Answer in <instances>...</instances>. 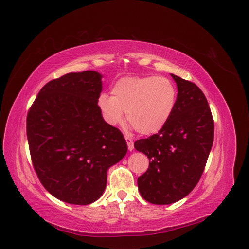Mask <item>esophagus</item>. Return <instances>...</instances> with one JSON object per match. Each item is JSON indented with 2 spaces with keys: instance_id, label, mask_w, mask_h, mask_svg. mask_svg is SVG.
I'll return each instance as SVG.
<instances>
[{
  "instance_id": "1",
  "label": "esophagus",
  "mask_w": 249,
  "mask_h": 249,
  "mask_svg": "<svg viewBox=\"0 0 249 249\" xmlns=\"http://www.w3.org/2000/svg\"><path fill=\"white\" fill-rule=\"evenodd\" d=\"M125 138V141L127 143V148H129L130 152H132V150L134 149V143H133V140L130 138V137H124Z\"/></svg>"
}]
</instances>
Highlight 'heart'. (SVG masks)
<instances>
[{
	"label": "heart",
	"instance_id": "heart-1",
	"mask_svg": "<svg viewBox=\"0 0 249 249\" xmlns=\"http://www.w3.org/2000/svg\"><path fill=\"white\" fill-rule=\"evenodd\" d=\"M112 96L101 93L97 107L111 126L127 122L142 135L160 132L171 118L177 105V89L164 77H124L112 86Z\"/></svg>",
	"mask_w": 249,
	"mask_h": 249
}]
</instances>
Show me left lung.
<instances>
[{
  "label": "left lung",
  "mask_w": 249,
  "mask_h": 249,
  "mask_svg": "<svg viewBox=\"0 0 249 249\" xmlns=\"http://www.w3.org/2000/svg\"><path fill=\"white\" fill-rule=\"evenodd\" d=\"M178 86L176 109L163 129L135 141L149 166L138 178L141 196L154 205H169L197 185L214 140V120L205 94L194 83L171 73Z\"/></svg>",
  "instance_id": "left-lung-1"
}]
</instances>
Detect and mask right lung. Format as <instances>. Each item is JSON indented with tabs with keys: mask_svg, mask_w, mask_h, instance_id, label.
Instances as JSON below:
<instances>
[{
	"mask_svg": "<svg viewBox=\"0 0 249 249\" xmlns=\"http://www.w3.org/2000/svg\"><path fill=\"white\" fill-rule=\"evenodd\" d=\"M102 74L70 72L44 85L27 115V137L40 183L71 205L99 199L107 171L125 156L126 142L97 107Z\"/></svg>",
	"mask_w": 249,
	"mask_h": 249,
	"instance_id": "obj_1",
	"label": "right lung"
}]
</instances>
